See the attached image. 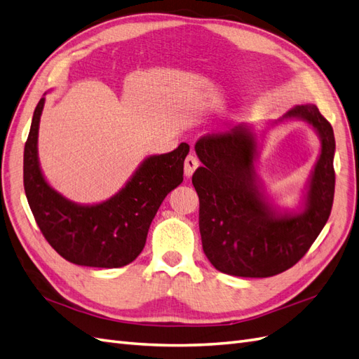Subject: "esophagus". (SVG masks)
I'll return each mask as SVG.
<instances>
[{
  "label": "esophagus",
  "instance_id": "1",
  "mask_svg": "<svg viewBox=\"0 0 359 359\" xmlns=\"http://www.w3.org/2000/svg\"><path fill=\"white\" fill-rule=\"evenodd\" d=\"M199 166V160L196 156H193V154H189L186 161H184V172H186V177H191L193 172L196 170V168Z\"/></svg>",
  "mask_w": 359,
  "mask_h": 359
}]
</instances>
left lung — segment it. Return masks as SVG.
Listing matches in <instances>:
<instances>
[{
    "instance_id": "obj_1",
    "label": "left lung",
    "mask_w": 359,
    "mask_h": 359,
    "mask_svg": "<svg viewBox=\"0 0 359 359\" xmlns=\"http://www.w3.org/2000/svg\"><path fill=\"white\" fill-rule=\"evenodd\" d=\"M287 118H302L322 139V152L299 216H278L255 187L257 143L243 125L205 134L195 149L203 166L191 177L199 196L202 249L219 272L269 278L293 267L320 234L335 191L332 125L314 104L297 105Z\"/></svg>"
}]
</instances>
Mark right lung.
Instances as JSON below:
<instances>
[{"label": "right lung", "mask_w": 359, "mask_h": 359, "mask_svg": "<svg viewBox=\"0 0 359 359\" xmlns=\"http://www.w3.org/2000/svg\"><path fill=\"white\" fill-rule=\"evenodd\" d=\"M43 102L42 98L36 105L24 148V189L39 229L69 263L107 269L130 264L143 250L161 202L182 182L190 147L181 143L175 151L144 160L110 201L76 205L48 186L39 168L37 130Z\"/></svg>", "instance_id": "1"}]
</instances>
